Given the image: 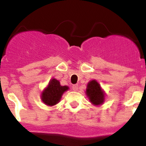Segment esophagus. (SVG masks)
Wrapping results in <instances>:
<instances>
[{
  "label": "esophagus",
  "instance_id": "34e87169",
  "mask_svg": "<svg viewBox=\"0 0 146 146\" xmlns=\"http://www.w3.org/2000/svg\"><path fill=\"white\" fill-rule=\"evenodd\" d=\"M72 89L74 90V91H77L78 90V85L77 84H75V85H73L72 86Z\"/></svg>",
  "mask_w": 146,
  "mask_h": 146
}]
</instances>
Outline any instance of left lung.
<instances>
[{"label":"left lung","instance_id":"1","mask_svg":"<svg viewBox=\"0 0 146 146\" xmlns=\"http://www.w3.org/2000/svg\"><path fill=\"white\" fill-rule=\"evenodd\" d=\"M86 94L91 103L95 105H99L104 102V94L96 80H92L88 82L86 89Z\"/></svg>","mask_w":146,"mask_h":146}]
</instances>
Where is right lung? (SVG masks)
<instances>
[{
	"label": "right lung",
	"instance_id": "right-lung-1",
	"mask_svg": "<svg viewBox=\"0 0 146 146\" xmlns=\"http://www.w3.org/2000/svg\"><path fill=\"white\" fill-rule=\"evenodd\" d=\"M69 89L67 86H61L60 82L55 79H52L49 82L47 88L42 94V101L47 105L52 106L60 101L62 95Z\"/></svg>",
	"mask_w": 146,
	"mask_h": 146
}]
</instances>
